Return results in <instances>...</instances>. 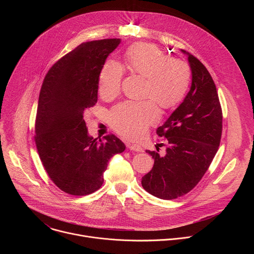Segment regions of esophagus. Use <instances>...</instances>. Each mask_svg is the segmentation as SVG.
<instances>
[{
    "label": "esophagus",
    "mask_w": 254,
    "mask_h": 254,
    "mask_svg": "<svg viewBox=\"0 0 254 254\" xmlns=\"http://www.w3.org/2000/svg\"><path fill=\"white\" fill-rule=\"evenodd\" d=\"M127 148H128L130 151L142 152V148L139 146V144H136V143H128V144H127Z\"/></svg>",
    "instance_id": "34e87169"
}]
</instances>
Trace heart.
Returning a JSON list of instances; mask_svg holds the SVG:
<instances>
[{"mask_svg":"<svg viewBox=\"0 0 254 254\" xmlns=\"http://www.w3.org/2000/svg\"><path fill=\"white\" fill-rule=\"evenodd\" d=\"M125 62L129 71L146 77L144 96L152 97L164 108L175 106L188 90L191 78L188 64L181 59L169 58L153 44H132L125 53ZM123 74L124 69L119 62H105L99 74V94L105 98L116 96L121 90ZM159 118L153 100L126 101L113 108L110 123L119 133L135 138Z\"/></svg>","mask_w":254,"mask_h":254,"instance_id":"b5f03b06","label":"heart"}]
</instances>
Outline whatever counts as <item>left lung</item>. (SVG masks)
Returning a JSON list of instances; mask_svg holds the SVG:
<instances>
[{"label":"left lung","mask_w":254,"mask_h":254,"mask_svg":"<svg viewBox=\"0 0 254 254\" xmlns=\"http://www.w3.org/2000/svg\"><path fill=\"white\" fill-rule=\"evenodd\" d=\"M181 51L188 56L191 88L157 128V134L168 143L166 153L146 151L155 162L141 178L143 189L164 200L183 196L200 182L218 151L222 133V110L210 73L195 56Z\"/></svg>","instance_id":"left-lung-1"}]
</instances>
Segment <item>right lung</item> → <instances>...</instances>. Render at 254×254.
<instances>
[{"mask_svg": "<svg viewBox=\"0 0 254 254\" xmlns=\"http://www.w3.org/2000/svg\"><path fill=\"white\" fill-rule=\"evenodd\" d=\"M121 39L85 42L59 59L46 74L38 100L35 142L53 183L84 196L98 190L108 160L125 151L115 134L93 138L83 120L97 102L100 71ZM98 138V137H97Z\"/></svg>", "mask_w": 254, "mask_h": 254, "instance_id": "1", "label": "right lung"}]
</instances>
